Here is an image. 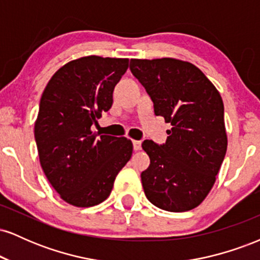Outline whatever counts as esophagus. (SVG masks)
<instances>
[{"mask_svg":"<svg viewBox=\"0 0 260 260\" xmlns=\"http://www.w3.org/2000/svg\"><path fill=\"white\" fill-rule=\"evenodd\" d=\"M133 149L136 151H138L142 149V142L140 140H133Z\"/></svg>","mask_w":260,"mask_h":260,"instance_id":"34e87169","label":"esophagus"}]
</instances>
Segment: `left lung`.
<instances>
[{
  "mask_svg": "<svg viewBox=\"0 0 260 260\" xmlns=\"http://www.w3.org/2000/svg\"><path fill=\"white\" fill-rule=\"evenodd\" d=\"M129 68L153 100L155 115L172 126L165 144H142L150 157L140 175L145 196L162 210L194 209L215 183L228 149L220 92L198 67L181 59L133 58Z\"/></svg>",
  "mask_w": 260,
  "mask_h": 260,
  "instance_id": "8db88e82",
  "label": "left lung"
}]
</instances>
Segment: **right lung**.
Returning a JSON list of instances; mask_svg holds the SVG:
<instances>
[{
	"label": "right lung",
	"instance_id": "obj_1",
	"mask_svg": "<svg viewBox=\"0 0 260 260\" xmlns=\"http://www.w3.org/2000/svg\"><path fill=\"white\" fill-rule=\"evenodd\" d=\"M128 58L85 56L52 76L41 95L34 136L44 174L68 204L88 208L111 193L116 176L132 156L133 144L121 137L92 133Z\"/></svg>",
	"mask_w": 260,
	"mask_h": 260
}]
</instances>
